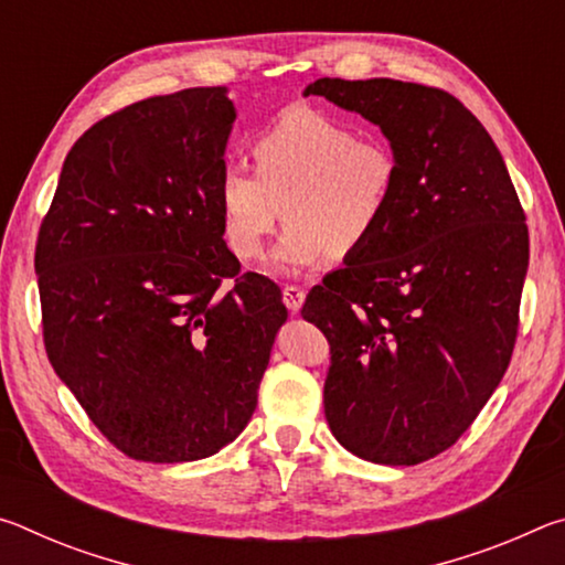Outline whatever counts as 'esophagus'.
Instances as JSON below:
<instances>
[{
  "label": "esophagus",
  "instance_id": "34e87169",
  "mask_svg": "<svg viewBox=\"0 0 565 565\" xmlns=\"http://www.w3.org/2000/svg\"><path fill=\"white\" fill-rule=\"evenodd\" d=\"M303 299H306V291L301 289V286L296 284H286L284 286V303L286 309H289L291 313H296L303 306Z\"/></svg>",
  "mask_w": 565,
  "mask_h": 565
}]
</instances>
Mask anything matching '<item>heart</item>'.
I'll list each match as a JSON object with an SVG mask.
<instances>
[{
	"label": "heart",
	"mask_w": 565,
	"mask_h": 565,
	"mask_svg": "<svg viewBox=\"0 0 565 565\" xmlns=\"http://www.w3.org/2000/svg\"><path fill=\"white\" fill-rule=\"evenodd\" d=\"M256 171L228 164L218 179L226 244L242 262L264 254L266 236L284 228L271 262L296 274L321 262L351 259L384 228L401 164L386 141L356 137L347 124L311 109H286L254 134Z\"/></svg>",
	"instance_id": "obj_1"
}]
</instances>
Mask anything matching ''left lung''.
Listing matches in <instances>:
<instances>
[{"label":"left lung","mask_w":565,"mask_h":565,"mask_svg":"<svg viewBox=\"0 0 565 565\" xmlns=\"http://www.w3.org/2000/svg\"><path fill=\"white\" fill-rule=\"evenodd\" d=\"M401 164L384 228L306 296L331 366L323 414L353 456L416 466L451 448L509 369L529 226L501 151L461 102L398 79H317Z\"/></svg>","instance_id":"obj_1"}]
</instances>
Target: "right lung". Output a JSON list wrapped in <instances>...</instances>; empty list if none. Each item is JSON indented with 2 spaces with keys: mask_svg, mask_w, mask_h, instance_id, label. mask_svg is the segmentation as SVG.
Returning <instances> with one entry per match:
<instances>
[{
  "mask_svg": "<svg viewBox=\"0 0 565 565\" xmlns=\"http://www.w3.org/2000/svg\"><path fill=\"white\" fill-rule=\"evenodd\" d=\"M236 119L224 87L151 97L74 141L40 226L44 349L109 444L199 461L244 431L281 289L242 274L218 179Z\"/></svg>",
  "mask_w": 565,
  "mask_h": 565,
  "instance_id": "right-lung-1",
  "label": "right lung"
}]
</instances>
